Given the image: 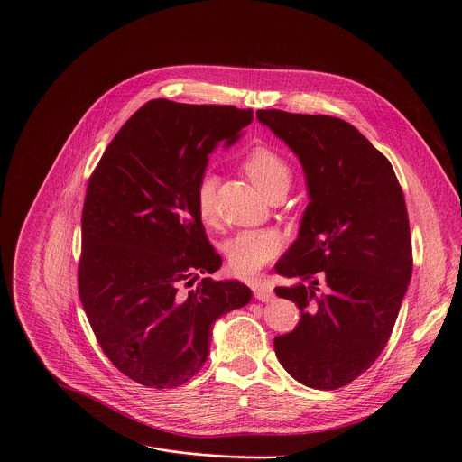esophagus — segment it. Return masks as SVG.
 I'll return each mask as SVG.
<instances>
[{"instance_id": "esophagus-1", "label": "esophagus", "mask_w": 462, "mask_h": 462, "mask_svg": "<svg viewBox=\"0 0 462 462\" xmlns=\"http://www.w3.org/2000/svg\"><path fill=\"white\" fill-rule=\"evenodd\" d=\"M254 297L257 300H263V302H268L273 299V290L270 284H257L254 286Z\"/></svg>"}]
</instances>
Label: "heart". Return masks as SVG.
<instances>
[{
    "label": "heart",
    "instance_id": "1",
    "mask_svg": "<svg viewBox=\"0 0 462 462\" xmlns=\"http://www.w3.org/2000/svg\"><path fill=\"white\" fill-rule=\"evenodd\" d=\"M245 176L263 192L264 198L284 196L291 185V167L279 150L257 143L246 150L241 160ZM217 180L205 172L196 183V207L205 225L217 221ZM282 250V236L277 230H245L226 243V259L230 270L239 277H252L264 268Z\"/></svg>",
    "mask_w": 462,
    "mask_h": 462
}]
</instances>
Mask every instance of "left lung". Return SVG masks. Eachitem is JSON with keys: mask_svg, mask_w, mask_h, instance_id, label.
I'll return each instance as SVG.
<instances>
[{"mask_svg": "<svg viewBox=\"0 0 462 462\" xmlns=\"http://www.w3.org/2000/svg\"><path fill=\"white\" fill-rule=\"evenodd\" d=\"M299 156L310 203L299 237L275 264L295 286H275L299 309L297 327L273 339L282 368L300 384L337 390L384 350L413 255L399 180L383 153L332 116L257 110Z\"/></svg>", "mask_w": 462, "mask_h": 462, "instance_id": "8db88e82", "label": "left lung"}]
</instances>
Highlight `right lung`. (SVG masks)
I'll use <instances>...</instances> for the list:
<instances>
[{"label": "right lung", "instance_id": "obj_1", "mask_svg": "<svg viewBox=\"0 0 462 462\" xmlns=\"http://www.w3.org/2000/svg\"><path fill=\"white\" fill-rule=\"evenodd\" d=\"M254 117L234 105L152 99L110 141L88 178L78 263L79 300L110 363L148 388H176L205 365L212 325L252 291L196 282L219 254L196 207V183L219 141Z\"/></svg>", "mask_w": 462, "mask_h": 462}]
</instances>
